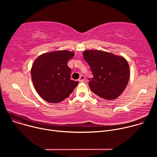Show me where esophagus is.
Returning <instances> with one entry per match:
<instances>
[{"label": "esophagus", "mask_w": 157, "mask_h": 157, "mask_svg": "<svg viewBox=\"0 0 157 157\" xmlns=\"http://www.w3.org/2000/svg\"><path fill=\"white\" fill-rule=\"evenodd\" d=\"M84 79H85V77L84 76H81L80 77H79V79H78V81H79V82H82V81H84Z\"/></svg>", "instance_id": "34e87169"}]
</instances>
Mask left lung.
<instances>
[{
  "mask_svg": "<svg viewBox=\"0 0 157 157\" xmlns=\"http://www.w3.org/2000/svg\"><path fill=\"white\" fill-rule=\"evenodd\" d=\"M82 54L94 76L89 82L91 90L105 100L117 99L129 80L127 60L122 56L97 50H85Z\"/></svg>",
  "mask_w": 157,
  "mask_h": 157,
  "instance_id": "left-lung-1",
  "label": "left lung"
}]
</instances>
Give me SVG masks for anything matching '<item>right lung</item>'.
Returning a JSON list of instances; mask_svg holds the SVG:
<instances>
[{
    "label": "right lung",
    "instance_id": "obj_1",
    "mask_svg": "<svg viewBox=\"0 0 157 157\" xmlns=\"http://www.w3.org/2000/svg\"><path fill=\"white\" fill-rule=\"evenodd\" d=\"M74 52L58 50L40 55L31 69L35 90L44 100L58 103L68 98L78 81L70 79L71 69L67 65Z\"/></svg>",
    "mask_w": 157,
    "mask_h": 157
}]
</instances>
